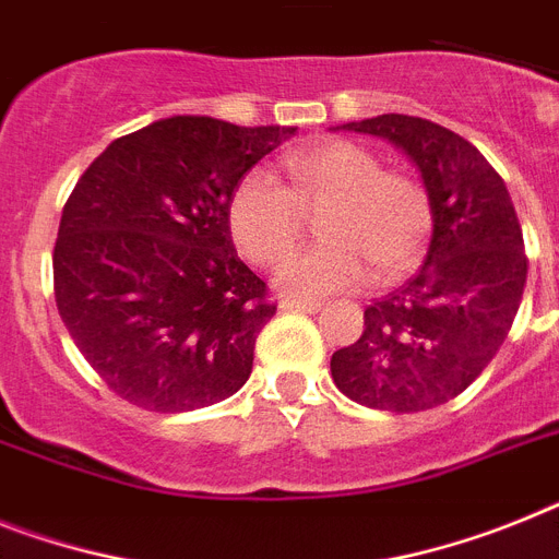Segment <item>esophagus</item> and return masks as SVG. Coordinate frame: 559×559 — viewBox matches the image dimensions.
<instances>
[{
	"label": "esophagus",
	"mask_w": 559,
	"mask_h": 559,
	"mask_svg": "<svg viewBox=\"0 0 559 559\" xmlns=\"http://www.w3.org/2000/svg\"><path fill=\"white\" fill-rule=\"evenodd\" d=\"M323 304L316 301V298H281V309H295V312H318Z\"/></svg>",
	"instance_id": "esophagus-1"
}]
</instances>
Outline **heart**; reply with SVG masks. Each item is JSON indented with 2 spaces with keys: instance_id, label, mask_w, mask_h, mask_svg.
Here are the masks:
<instances>
[{
  "instance_id": "obj_1",
  "label": "heart",
  "mask_w": 559,
  "mask_h": 559,
  "mask_svg": "<svg viewBox=\"0 0 559 559\" xmlns=\"http://www.w3.org/2000/svg\"><path fill=\"white\" fill-rule=\"evenodd\" d=\"M287 185L250 173L229 199V233L252 264L275 266L301 241L307 215L318 213L321 241L281 266L293 293L326 295L358 287L374 272L395 281L417 264L429 241L435 210L415 176L383 170L372 150L323 142L284 158Z\"/></svg>"
}]
</instances>
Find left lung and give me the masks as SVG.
Instances as JSON below:
<instances>
[{
    "mask_svg": "<svg viewBox=\"0 0 559 559\" xmlns=\"http://www.w3.org/2000/svg\"><path fill=\"white\" fill-rule=\"evenodd\" d=\"M344 128L381 135L415 162L435 222L420 272L367 307L364 335L332 355V381L369 409H435L509 335L526 287L523 229L500 173L463 135L401 112Z\"/></svg>",
    "mask_w": 559,
    "mask_h": 559,
    "instance_id": "1",
    "label": "left lung"
}]
</instances>
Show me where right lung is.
<instances>
[{
    "instance_id": "1",
    "label": "right lung",
    "mask_w": 559,
    "mask_h": 559,
    "mask_svg": "<svg viewBox=\"0 0 559 559\" xmlns=\"http://www.w3.org/2000/svg\"><path fill=\"white\" fill-rule=\"evenodd\" d=\"M295 130L173 116L110 142L82 173L56 238V307L119 397L192 412L247 383L275 304L238 258L229 199Z\"/></svg>"
}]
</instances>
